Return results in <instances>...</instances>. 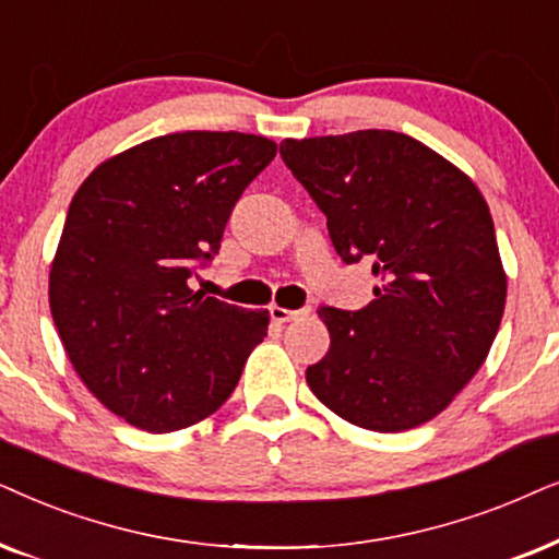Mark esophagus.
<instances>
[{
  "label": "esophagus",
  "mask_w": 559,
  "mask_h": 559,
  "mask_svg": "<svg viewBox=\"0 0 559 559\" xmlns=\"http://www.w3.org/2000/svg\"><path fill=\"white\" fill-rule=\"evenodd\" d=\"M309 307L304 309H284V307H271V319L273 322H294V319H301L309 314Z\"/></svg>",
  "instance_id": "obj_1"
}]
</instances>
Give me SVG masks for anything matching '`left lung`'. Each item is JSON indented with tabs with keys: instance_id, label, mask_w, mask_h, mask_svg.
Masks as SVG:
<instances>
[{
	"instance_id": "obj_1",
	"label": "left lung",
	"mask_w": 559,
	"mask_h": 559,
	"mask_svg": "<svg viewBox=\"0 0 559 559\" xmlns=\"http://www.w3.org/2000/svg\"><path fill=\"white\" fill-rule=\"evenodd\" d=\"M281 158L324 212L345 263L368 260V307H319L330 353L307 368L326 408L355 427L435 419L478 373L506 304L483 193L419 140L391 130L284 140Z\"/></svg>"
}]
</instances>
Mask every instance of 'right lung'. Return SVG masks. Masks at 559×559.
I'll use <instances>...</instances> for the list:
<instances>
[{
	"instance_id": "right-lung-1",
	"label": "right lung",
	"mask_w": 559,
	"mask_h": 559,
	"mask_svg": "<svg viewBox=\"0 0 559 559\" xmlns=\"http://www.w3.org/2000/svg\"><path fill=\"white\" fill-rule=\"evenodd\" d=\"M275 158L245 132H174L104 160L79 186L50 267V314L86 389L166 435L225 404L267 311L193 294L237 199Z\"/></svg>"
}]
</instances>
